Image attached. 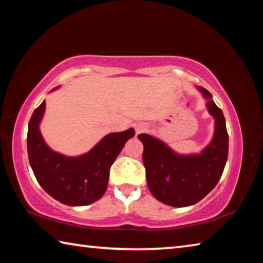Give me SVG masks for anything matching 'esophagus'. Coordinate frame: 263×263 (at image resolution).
Instances as JSON below:
<instances>
[{"label": "esophagus", "mask_w": 263, "mask_h": 263, "mask_svg": "<svg viewBox=\"0 0 263 263\" xmlns=\"http://www.w3.org/2000/svg\"><path fill=\"white\" fill-rule=\"evenodd\" d=\"M147 128L148 127L145 123H136L135 124V130H136L137 135H139V133H142V132H146L147 131Z\"/></svg>", "instance_id": "esophagus-1"}]
</instances>
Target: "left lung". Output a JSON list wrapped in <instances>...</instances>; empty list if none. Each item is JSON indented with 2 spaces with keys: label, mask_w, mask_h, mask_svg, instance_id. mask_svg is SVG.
<instances>
[{
  "label": "left lung",
  "mask_w": 263,
  "mask_h": 263,
  "mask_svg": "<svg viewBox=\"0 0 263 263\" xmlns=\"http://www.w3.org/2000/svg\"><path fill=\"white\" fill-rule=\"evenodd\" d=\"M197 89L215 119L212 139L201 152L181 154L157 137L146 133L138 136L144 145L142 162L151 194L175 208L194 205L205 197L220 180L228 161L229 135L224 115L206 89Z\"/></svg>",
  "instance_id": "left-lung-1"
}]
</instances>
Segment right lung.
<instances>
[{
    "label": "right lung",
    "instance_id": "right-lung-1",
    "mask_svg": "<svg viewBox=\"0 0 263 263\" xmlns=\"http://www.w3.org/2000/svg\"><path fill=\"white\" fill-rule=\"evenodd\" d=\"M45 108L46 103L43 101L33 111L28 127L29 161L38 183L66 205L83 206L99 201L108 188L111 164L125 142L135 136V128L109 133L89 152L67 157L53 151L44 140L39 126Z\"/></svg>",
    "mask_w": 263,
    "mask_h": 263
}]
</instances>
